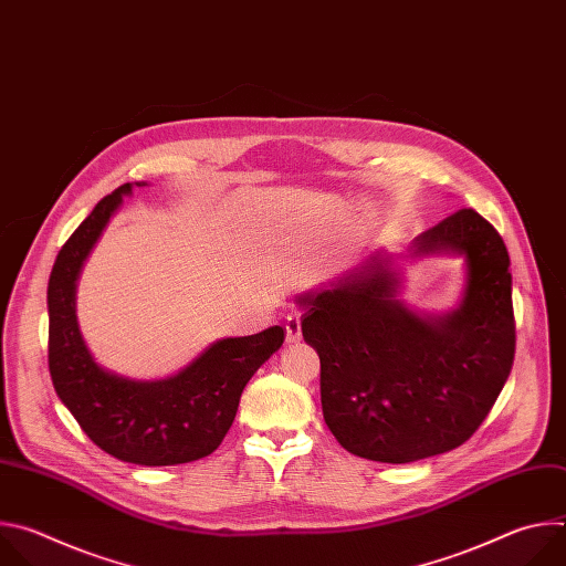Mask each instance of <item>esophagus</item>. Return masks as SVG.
<instances>
[{
    "mask_svg": "<svg viewBox=\"0 0 566 566\" xmlns=\"http://www.w3.org/2000/svg\"><path fill=\"white\" fill-rule=\"evenodd\" d=\"M302 338V319L300 313H291L286 317V343H297Z\"/></svg>",
    "mask_w": 566,
    "mask_h": 566,
    "instance_id": "1",
    "label": "esophagus"
}]
</instances>
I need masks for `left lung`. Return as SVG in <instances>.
I'll list each match as a JSON object with an SVG mask.
<instances>
[{"label": "left lung", "mask_w": 566, "mask_h": 566, "mask_svg": "<svg viewBox=\"0 0 566 566\" xmlns=\"http://www.w3.org/2000/svg\"><path fill=\"white\" fill-rule=\"evenodd\" d=\"M459 255L465 286L446 313L398 300L400 273L376 253L332 289L308 291L302 336L319 356L322 415L356 457L410 463L465 443L489 417L515 356L511 260L500 232L461 208L410 247Z\"/></svg>", "instance_id": "obj_1"}]
</instances>
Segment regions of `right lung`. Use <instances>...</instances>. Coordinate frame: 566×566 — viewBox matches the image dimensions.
Returning <instances> with one entry per match:
<instances>
[{"instance_id": "add662e5", "label": "right lung", "mask_w": 566, "mask_h": 566, "mask_svg": "<svg viewBox=\"0 0 566 566\" xmlns=\"http://www.w3.org/2000/svg\"><path fill=\"white\" fill-rule=\"evenodd\" d=\"M145 181L107 195L55 258L49 304V371L66 410L107 454L138 465H175L208 457L230 430L241 391L282 347L284 329L223 338L190 365L158 380H136L96 363L75 315V286L109 219Z\"/></svg>"}]
</instances>
